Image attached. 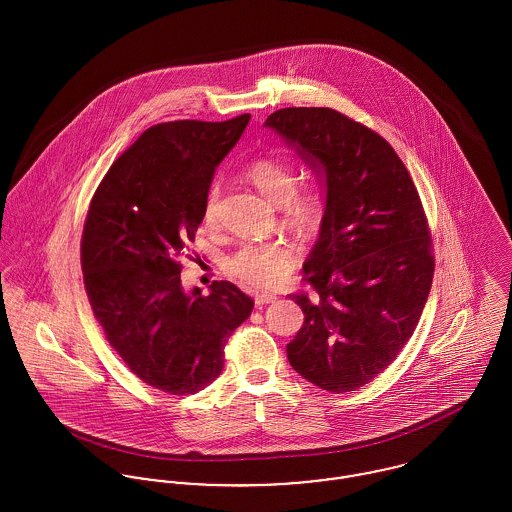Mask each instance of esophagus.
Segmentation results:
<instances>
[{"instance_id":"34e87169","label":"esophagus","mask_w":512,"mask_h":512,"mask_svg":"<svg viewBox=\"0 0 512 512\" xmlns=\"http://www.w3.org/2000/svg\"><path fill=\"white\" fill-rule=\"evenodd\" d=\"M278 297L274 295V293H258L256 297H254V303H256V307H264V305H268V303H274Z\"/></svg>"}]
</instances>
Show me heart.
<instances>
[{
	"label": "heart",
	"mask_w": 512,
	"mask_h": 512,
	"mask_svg": "<svg viewBox=\"0 0 512 512\" xmlns=\"http://www.w3.org/2000/svg\"><path fill=\"white\" fill-rule=\"evenodd\" d=\"M248 179L254 187L272 203L286 205L292 201L297 191V177L292 167L276 159H258L248 167ZM219 187L213 185L205 197L203 219L213 222L217 215ZM313 215V203L309 199H299L292 207V219L307 222ZM292 248L284 242H266V244H244L240 246L226 262L228 274L240 284L266 290L280 284L292 268Z\"/></svg>",
	"instance_id": "1"
}]
</instances>
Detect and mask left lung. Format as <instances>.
Wrapping results in <instances>:
<instances>
[{"mask_svg": "<svg viewBox=\"0 0 512 512\" xmlns=\"http://www.w3.org/2000/svg\"><path fill=\"white\" fill-rule=\"evenodd\" d=\"M323 189L319 238L292 295L303 327L288 361L327 392L380 374L412 337L432 288L430 232L412 177L392 146L331 108H282L264 122Z\"/></svg>", "mask_w": 512, "mask_h": 512, "instance_id": "8db88e82", "label": "left lung"}]
</instances>
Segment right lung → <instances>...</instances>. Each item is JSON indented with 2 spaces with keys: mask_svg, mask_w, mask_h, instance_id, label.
I'll use <instances>...</instances> for the list:
<instances>
[{
  "mask_svg": "<svg viewBox=\"0 0 512 512\" xmlns=\"http://www.w3.org/2000/svg\"><path fill=\"white\" fill-rule=\"evenodd\" d=\"M250 114L147 128L96 189L82 232V274L110 347L146 384L171 394L207 388L224 345L254 301L230 282L209 295L181 284L177 258L203 222L215 171Z\"/></svg>",
  "mask_w": 512,
  "mask_h": 512,
  "instance_id": "add662e5",
  "label": "right lung"
}]
</instances>
